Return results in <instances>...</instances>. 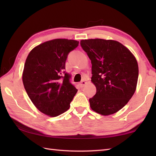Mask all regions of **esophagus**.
I'll return each mask as SVG.
<instances>
[{
  "label": "esophagus",
  "mask_w": 156,
  "mask_h": 156,
  "mask_svg": "<svg viewBox=\"0 0 156 156\" xmlns=\"http://www.w3.org/2000/svg\"><path fill=\"white\" fill-rule=\"evenodd\" d=\"M87 84V82H85L84 80H82L81 82H80V86L82 87H84V86Z\"/></svg>",
  "instance_id": "esophagus-1"
}]
</instances>
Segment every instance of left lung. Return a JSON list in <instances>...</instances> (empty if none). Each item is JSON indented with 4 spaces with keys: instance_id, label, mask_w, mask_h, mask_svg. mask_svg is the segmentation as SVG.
<instances>
[{
    "instance_id": "1",
    "label": "left lung",
    "mask_w": 156,
    "mask_h": 156,
    "mask_svg": "<svg viewBox=\"0 0 156 156\" xmlns=\"http://www.w3.org/2000/svg\"><path fill=\"white\" fill-rule=\"evenodd\" d=\"M80 45L91 60V82L97 88L89 99L90 108L102 115L114 114L127 105L136 90L137 59L128 48L111 39H84Z\"/></svg>"
}]
</instances>
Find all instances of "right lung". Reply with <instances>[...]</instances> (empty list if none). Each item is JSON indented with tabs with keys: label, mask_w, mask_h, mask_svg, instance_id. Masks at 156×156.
Listing matches in <instances>:
<instances>
[{
	"label": "right lung",
	"mask_w": 156,
	"mask_h": 156,
	"mask_svg": "<svg viewBox=\"0 0 156 156\" xmlns=\"http://www.w3.org/2000/svg\"><path fill=\"white\" fill-rule=\"evenodd\" d=\"M79 41L55 39L36 46L25 63L22 79L26 92L39 111L57 117L68 111L78 90L64 72L68 54Z\"/></svg>",
	"instance_id": "add662e5"
}]
</instances>
